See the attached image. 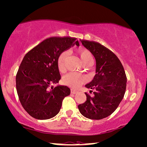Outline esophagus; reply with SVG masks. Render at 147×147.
I'll list each match as a JSON object with an SVG mask.
<instances>
[{
  "label": "esophagus",
  "instance_id": "34e87169",
  "mask_svg": "<svg viewBox=\"0 0 147 147\" xmlns=\"http://www.w3.org/2000/svg\"><path fill=\"white\" fill-rule=\"evenodd\" d=\"M78 90L75 89H71V94H76L78 93Z\"/></svg>",
  "mask_w": 147,
  "mask_h": 147
}]
</instances>
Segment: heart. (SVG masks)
<instances>
[{
    "mask_svg": "<svg viewBox=\"0 0 147 147\" xmlns=\"http://www.w3.org/2000/svg\"><path fill=\"white\" fill-rule=\"evenodd\" d=\"M77 54L83 65L92 62V55L88 50L84 48H80L77 50ZM67 54L66 52H63L57 58V67L60 72H63L65 69V61ZM86 82V78L82 74L71 72L65 75L63 78V82L69 87L77 88Z\"/></svg>",
    "mask_w": 147,
    "mask_h": 147,
    "instance_id": "1",
    "label": "heart"
}]
</instances>
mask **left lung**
I'll list each match as a JSON object with an SVG mask.
<instances>
[{"label": "left lung", "mask_w": 147, "mask_h": 147, "mask_svg": "<svg viewBox=\"0 0 147 147\" xmlns=\"http://www.w3.org/2000/svg\"><path fill=\"white\" fill-rule=\"evenodd\" d=\"M80 41L95 58L96 74L86 85L95 90L93 96L85 93L86 100L78 108L84 117L99 120L113 113L119 106L125 93L127 77L121 61L113 52L99 43Z\"/></svg>", "instance_id": "1"}]
</instances>
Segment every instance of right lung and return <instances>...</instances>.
Masks as SVG:
<instances>
[{
  "label": "right lung",
  "mask_w": 147,
  "mask_h": 147,
  "mask_svg": "<svg viewBox=\"0 0 147 147\" xmlns=\"http://www.w3.org/2000/svg\"><path fill=\"white\" fill-rule=\"evenodd\" d=\"M75 44L79 46L75 38L50 37L24 57L16 74V90L22 106L32 117L46 120L55 117L70 94L67 86H50L61 79L58 57Z\"/></svg>",
  "instance_id": "right-lung-1"
}]
</instances>
